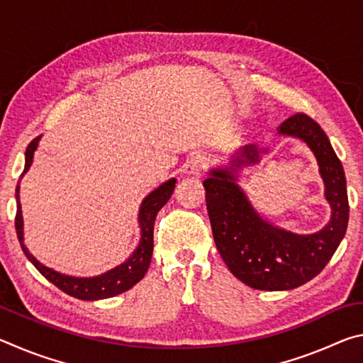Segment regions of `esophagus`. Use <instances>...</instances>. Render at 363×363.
<instances>
[{
    "mask_svg": "<svg viewBox=\"0 0 363 363\" xmlns=\"http://www.w3.org/2000/svg\"><path fill=\"white\" fill-rule=\"evenodd\" d=\"M208 162H210V160H208L206 155H201V153H199V155H194L192 158L187 160L186 167H184V173L194 174V176L200 174L201 171L206 169Z\"/></svg>",
    "mask_w": 363,
    "mask_h": 363,
    "instance_id": "obj_1",
    "label": "esophagus"
}]
</instances>
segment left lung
Listing matches in <instances>:
<instances>
[{
    "instance_id": "1",
    "label": "left lung",
    "mask_w": 363,
    "mask_h": 363,
    "mask_svg": "<svg viewBox=\"0 0 363 363\" xmlns=\"http://www.w3.org/2000/svg\"><path fill=\"white\" fill-rule=\"evenodd\" d=\"M298 138L314 153L331 218L322 230L299 235L264 219L238 186V169L255 164L267 150L245 145L227 168L203 181L206 208L216 248L230 272L255 290L284 291L307 284L323 270L340 247L349 220L346 176L327 134L311 116L296 113L277 130Z\"/></svg>"
}]
</instances>
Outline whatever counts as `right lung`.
<instances>
[{
  "label": "right lung",
  "instance_id": "add662e5",
  "mask_svg": "<svg viewBox=\"0 0 363 363\" xmlns=\"http://www.w3.org/2000/svg\"><path fill=\"white\" fill-rule=\"evenodd\" d=\"M40 138H35L32 143L28 144L26 150V168H23L22 176L27 173L28 168L33 163V155L36 147H38ZM21 176V177H22ZM176 186V179H169L158 186L155 190L145 196L143 200V205L139 208V227H140V240L138 248L133 251V255L128 259L110 269L108 272H104L96 277H72V275L60 274L57 270L46 267L41 264L36 257L30 253L28 248L23 245V219H22V210H21V200H19V189L21 186L17 184L16 187V201H17V213H16V232L17 238H19L22 251L28 257V261L38 269V272L43 277L48 279L52 285H56L59 290L70 294L73 298L83 299V301H96V299H106L116 296V294L125 293L138 284L139 280L144 279L147 269L150 266L152 253H153V224H155V218L158 211L167 205V201L173 195V190Z\"/></svg>",
  "mask_w": 363,
  "mask_h": 363
}]
</instances>
